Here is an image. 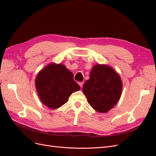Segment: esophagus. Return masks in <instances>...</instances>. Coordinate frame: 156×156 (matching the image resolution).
<instances>
[{
    "mask_svg": "<svg viewBox=\"0 0 156 156\" xmlns=\"http://www.w3.org/2000/svg\"><path fill=\"white\" fill-rule=\"evenodd\" d=\"M78 84H79V85L80 86V87H81V88H82V87H83V82H79V83H78Z\"/></svg>",
    "mask_w": 156,
    "mask_h": 156,
    "instance_id": "esophagus-1",
    "label": "esophagus"
}]
</instances>
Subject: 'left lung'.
<instances>
[{"mask_svg":"<svg viewBox=\"0 0 156 156\" xmlns=\"http://www.w3.org/2000/svg\"><path fill=\"white\" fill-rule=\"evenodd\" d=\"M122 82L119 74L105 64H96L92 68L90 78L84 84L83 92L87 101L96 111L105 113L119 101Z\"/></svg>","mask_w":156,"mask_h":156,"instance_id":"left-lung-1","label":"left lung"}]
</instances>
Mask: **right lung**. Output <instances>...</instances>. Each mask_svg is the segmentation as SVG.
<instances>
[{
    "mask_svg": "<svg viewBox=\"0 0 156 156\" xmlns=\"http://www.w3.org/2000/svg\"><path fill=\"white\" fill-rule=\"evenodd\" d=\"M40 100L44 105L55 109L68 101L80 87L73 80V73L64 65L51 63L40 71L35 80Z\"/></svg>",
    "mask_w": 156,
    "mask_h": 156,
    "instance_id": "obj_1",
    "label": "right lung"
}]
</instances>
